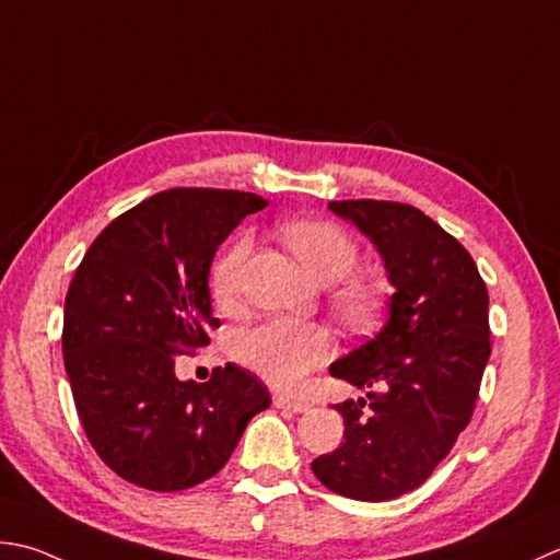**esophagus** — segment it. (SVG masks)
<instances>
[{
    "instance_id": "34e87169",
    "label": "esophagus",
    "mask_w": 560,
    "mask_h": 560,
    "mask_svg": "<svg viewBox=\"0 0 560 560\" xmlns=\"http://www.w3.org/2000/svg\"><path fill=\"white\" fill-rule=\"evenodd\" d=\"M272 405H276L278 409L294 411V415H302V411H307L312 407L307 399H298V397H290V395H276V397H272Z\"/></svg>"
}]
</instances>
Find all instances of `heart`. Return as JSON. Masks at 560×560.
Here are the masks:
<instances>
[{"label":"heart","mask_w":560,"mask_h":560,"mask_svg":"<svg viewBox=\"0 0 560 560\" xmlns=\"http://www.w3.org/2000/svg\"><path fill=\"white\" fill-rule=\"evenodd\" d=\"M280 234L284 246L307 268L310 276L316 282L329 284V304L343 324L353 329L373 324L383 298L373 280L351 276L361 260V250L341 226L322 219H300L288 221ZM248 253L250 236L238 234L212 262L209 288L219 304L236 300ZM234 353L268 383L298 387L310 371L329 358L331 336L319 324L272 319L241 331L234 341Z\"/></svg>","instance_id":"heart-1"}]
</instances>
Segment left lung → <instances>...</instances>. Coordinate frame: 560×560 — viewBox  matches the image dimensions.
Segmentation results:
<instances>
[{
    "mask_svg": "<svg viewBox=\"0 0 560 560\" xmlns=\"http://www.w3.org/2000/svg\"><path fill=\"white\" fill-rule=\"evenodd\" d=\"M329 209L371 236L395 294L383 331L331 365L371 393L334 407L343 441L312 470L343 498L385 502L417 490L470 424L490 358L488 288L470 253L417 207L341 199Z\"/></svg>",
    "mask_w": 560,
    "mask_h": 560,
    "instance_id": "1",
    "label": "left lung"
}]
</instances>
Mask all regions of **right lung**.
<instances>
[{
    "instance_id": "obj_1",
    "label": "right lung",
    "mask_w": 560,
    "mask_h": 560,
    "mask_svg": "<svg viewBox=\"0 0 560 560\" xmlns=\"http://www.w3.org/2000/svg\"><path fill=\"white\" fill-rule=\"evenodd\" d=\"M268 207L253 192L173 187L116 217L72 276L62 355L92 448L139 488H195L226 466L241 434L270 407L260 380L226 363L207 383L175 377L217 329L209 300L214 253L244 217Z\"/></svg>"
}]
</instances>
